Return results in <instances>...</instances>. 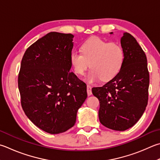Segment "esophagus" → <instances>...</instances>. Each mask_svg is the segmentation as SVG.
<instances>
[{"label":"esophagus","mask_w":160,"mask_h":160,"mask_svg":"<svg viewBox=\"0 0 160 160\" xmlns=\"http://www.w3.org/2000/svg\"><path fill=\"white\" fill-rule=\"evenodd\" d=\"M87 92H88V96L92 94V87L89 85H87Z\"/></svg>","instance_id":"1"}]
</instances>
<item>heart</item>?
I'll use <instances>...</instances> for the list:
<instances>
[{
	"mask_svg": "<svg viewBox=\"0 0 160 160\" xmlns=\"http://www.w3.org/2000/svg\"><path fill=\"white\" fill-rule=\"evenodd\" d=\"M71 63L77 74L82 75L88 68L87 80L93 82L101 79L111 80L122 67L124 52L117 42H108L99 38H91L81 45V52L73 51L71 54Z\"/></svg>",
	"mask_w": 160,
	"mask_h": 160,
	"instance_id": "1",
	"label": "heart"
}]
</instances>
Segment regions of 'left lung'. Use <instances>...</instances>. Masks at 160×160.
<instances>
[{"instance_id":"8db88e82","label":"left lung","mask_w":160,"mask_h":160,"mask_svg":"<svg viewBox=\"0 0 160 160\" xmlns=\"http://www.w3.org/2000/svg\"><path fill=\"white\" fill-rule=\"evenodd\" d=\"M120 42L124 52L121 70L103 86L92 89L100 102V122L115 131L131 128L143 115L150 82L146 55L136 40L124 33Z\"/></svg>"}]
</instances>
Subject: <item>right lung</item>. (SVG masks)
Returning a JSON list of instances; mask_svg holds the SVG:
<instances>
[{"label":"right lung","instance_id":"obj_1","mask_svg":"<svg viewBox=\"0 0 160 160\" xmlns=\"http://www.w3.org/2000/svg\"><path fill=\"white\" fill-rule=\"evenodd\" d=\"M73 35L50 32L27 48L18 75L22 107L35 125L57 134L76 121L87 85L71 71Z\"/></svg>","mask_w":160,"mask_h":160}]
</instances>
